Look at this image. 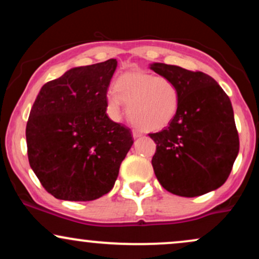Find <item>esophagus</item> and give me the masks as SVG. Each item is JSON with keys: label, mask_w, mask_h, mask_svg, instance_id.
<instances>
[{"label": "esophagus", "mask_w": 259, "mask_h": 259, "mask_svg": "<svg viewBox=\"0 0 259 259\" xmlns=\"http://www.w3.org/2000/svg\"><path fill=\"white\" fill-rule=\"evenodd\" d=\"M133 136L134 138H140V136H142V132L141 130H138V129H134L133 130Z\"/></svg>", "instance_id": "1"}]
</instances>
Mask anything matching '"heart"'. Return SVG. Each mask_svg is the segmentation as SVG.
Here are the masks:
<instances>
[{"label": "heart", "mask_w": 259, "mask_h": 259, "mask_svg": "<svg viewBox=\"0 0 259 259\" xmlns=\"http://www.w3.org/2000/svg\"><path fill=\"white\" fill-rule=\"evenodd\" d=\"M179 90L169 78L145 72H129L114 82V91L107 95V107L118 117L123 102L135 125L146 132L168 126L179 109Z\"/></svg>", "instance_id": "b5f03b06"}]
</instances>
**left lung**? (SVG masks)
I'll return each mask as SVG.
<instances>
[{
	"mask_svg": "<svg viewBox=\"0 0 259 259\" xmlns=\"http://www.w3.org/2000/svg\"><path fill=\"white\" fill-rule=\"evenodd\" d=\"M179 90V109L171 123L148 134L156 142L152 167L171 194L196 197L227 181L240 141L230 99L212 76L178 65L151 64Z\"/></svg>",
	"mask_w": 259,
	"mask_h": 259,
	"instance_id": "obj_1",
	"label": "left lung"
}]
</instances>
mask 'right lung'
<instances>
[{
    "mask_svg": "<svg viewBox=\"0 0 259 259\" xmlns=\"http://www.w3.org/2000/svg\"><path fill=\"white\" fill-rule=\"evenodd\" d=\"M115 59L72 68L46 82L26 123L30 167L49 194L92 201L108 194L134 140L107 115Z\"/></svg>",
    "mask_w": 259,
    "mask_h": 259,
    "instance_id": "1",
    "label": "right lung"
}]
</instances>
